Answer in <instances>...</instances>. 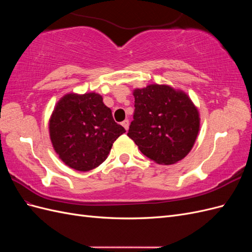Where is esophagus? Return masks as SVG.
<instances>
[{"instance_id": "obj_1", "label": "esophagus", "mask_w": 252, "mask_h": 252, "mask_svg": "<svg viewBox=\"0 0 252 252\" xmlns=\"http://www.w3.org/2000/svg\"><path fill=\"white\" fill-rule=\"evenodd\" d=\"M122 125H123V127L126 129V130H128V128H129V121H128V120L123 121V122H122Z\"/></svg>"}]
</instances>
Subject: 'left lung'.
Returning a JSON list of instances; mask_svg holds the SVG:
<instances>
[{"mask_svg":"<svg viewBox=\"0 0 252 252\" xmlns=\"http://www.w3.org/2000/svg\"><path fill=\"white\" fill-rule=\"evenodd\" d=\"M133 121L127 135L152 161L171 165L184 158L200 130L199 111L182 90L151 84L135 89Z\"/></svg>","mask_w":252,"mask_h":252,"instance_id":"obj_1","label":"left lung"}]
</instances>
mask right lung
I'll use <instances>...</instances> for the list:
<instances>
[{"label": "right lung", "mask_w": 252, "mask_h": 252, "mask_svg": "<svg viewBox=\"0 0 252 252\" xmlns=\"http://www.w3.org/2000/svg\"><path fill=\"white\" fill-rule=\"evenodd\" d=\"M125 131L114 122L102 95L95 93L64 95L49 120L53 148L67 166L79 171L100 166Z\"/></svg>", "instance_id": "right-lung-1"}]
</instances>
